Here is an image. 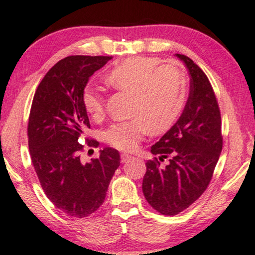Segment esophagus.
<instances>
[{
	"label": "esophagus",
	"mask_w": 255,
	"mask_h": 255,
	"mask_svg": "<svg viewBox=\"0 0 255 255\" xmlns=\"http://www.w3.org/2000/svg\"><path fill=\"white\" fill-rule=\"evenodd\" d=\"M132 156H130V155H128V153H122V155H121V161L122 162H127V161H128L130 159H132Z\"/></svg>",
	"instance_id": "obj_1"
}]
</instances>
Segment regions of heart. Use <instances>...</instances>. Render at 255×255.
<instances>
[{
  "label": "heart",
  "instance_id": "obj_1",
  "mask_svg": "<svg viewBox=\"0 0 255 255\" xmlns=\"http://www.w3.org/2000/svg\"><path fill=\"white\" fill-rule=\"evenodd\" d=\"M160 64L151 56L125 58L108 71L107 85L118 91L133 94L131 120L112 124L105 141L123 151L134 150L147 133L161 134L173 128L184 111L187 78L181 66ZM82 105L94 119L104 114V98L93 87L83 89Z\"/></svg>",
  "mask_w": 255,
  "mask_h": 255
}]
</instances>
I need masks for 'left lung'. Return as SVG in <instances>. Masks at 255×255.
<instances>
[{
    "label": "left lung",
    "instance_id": "obj_1",
    "mask_svg": "<svg viewBox=\"0 0 255 255\" xmlns=\"http://www.w3.org/2000/svg\"><path fill=\"white\" fill-rule=\"evenodd\" d=\"M176 56L190 72V96L181 118L151 147L159 158L145 162L142 182L145 200L165 216L179 214L201 197L223 149L220 110L209 79L190 57ZM165 159L164 167L160 161Z\"/></svg>",
    "mask_w": 255,
    "mask_h": 255
}]
</instances>
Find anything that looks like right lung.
<instances>
[{
	"mask_svg": "<svg viewBox=\"0 0 255 255\" xmlns=\"http://www.w3.org/2000/svg\"><path fill=\"white\" fill-rule=\"evenodd\" d=\"M112 56L72 55L58 61L45 74L33 96L28 121L30 157L46 197L68 216L83 218L102 206L115 170L118 150L105 148L83 164L79 142L90 123L82 105L89 78ZM97 148L99 142L86 139Z\"/></svg>",
	"mask_w": 255,
	"mask_h": 255,
	"instance_id": "add662e5",
	"label": "right lung"
}]
</instances>
